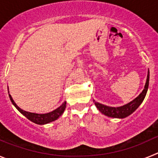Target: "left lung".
<instances>
[{
  "label": "left lung",
  "instance_id": "1",
  "mask_svg": "<svg viewBox=\"0 0 158 158\" xmlns=\"http://www.w3.org/2000/svg\"><path fill=\"white\" fill-rule=\"evenodd\" d=\"M149 80H150V72H148L147 79H146V85H145L143 91L140 93V95L138 97H136L135 100L130 102L129 104H126V105L118 107H108V106L104 105V104H101L98 102H96L95 100H93L95 103V105L96 106V107L98 108V110L102 114H104L107 116L119 118H125V117L131 115V113H133L142 103L146 95V93H147L148 86H149Z\"/></svg>",
  "mask_w": 158,
  "mask_h": 158
}]
</instances>
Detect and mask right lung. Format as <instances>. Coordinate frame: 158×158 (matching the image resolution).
Wrapping results in <instances>:
<instances>
[{"label":"right lung","instance_id":"right-lung-1","mask_svg":"<svg viewBox=\"0 0 158 158\" xmlns=\"http://www.w3.org/2000/svg\"><path fill=\"white\" fill-rule=\"evenodd\" d=\"M9 98H10L12 104L16 107V109H17L19 112L21 113L22 115H24L26 118H28L29 120H31V122L35 123L36 124H40V125H43V124L48 123H51L52 122V121L56 120L57 118H58L62 115V113L64 112L65 107H66V102L65 101L59 107H58L57 109L54 110V111H51V112L47 113V114H36V113H31L28 112V111H23L21 108H19V107L16 105V103L14 102V100H12V96H11L10 94H9Z\"/></svg>","mask_w":158,"mask_h":158}]
</instances>
